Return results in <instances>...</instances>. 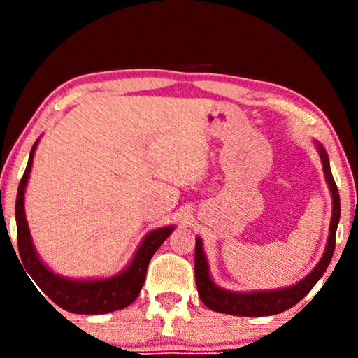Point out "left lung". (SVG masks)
I'll use <instances>...</instances> for the list:
<instances>
[{
	"mask_svg": "<svg viewBox=\"0 0 358 358\" xmlns=\"http://www.w3.org/2000/svg\"><path fill=\"white\" fill-rule=\"evenodd\" d=\"M320 159H322L324 173L327 178V183L330 186L331 197H333V215L330 222V235L329 241H327V250L324 252L322 259L317 264L310 275L305 280L295 284L292 287L281 289V290H270V292H252V294H238V292H229V290L220 289L210 280L207 259L202 250L201 238L196 240V256H194V273H196V286L201 300L205 306L216 313L232 314V316H245V317H260V316H273V314H280L282 311L289 310L294 305H296L303 296H305L310 290L314 287L322 275L325 273L327 266H329L330 260L333 257V251H335L336 243V227L339 221V215H341V207H339V194L338 186L333 180V175L330 171L329 156H327L322 145H317Z\"/></svg>",
	"mask_w": 358,
	"mask_h": 358,
	"instance_id": "8db88e82",
	"label": "left lung"
}]
</instances>
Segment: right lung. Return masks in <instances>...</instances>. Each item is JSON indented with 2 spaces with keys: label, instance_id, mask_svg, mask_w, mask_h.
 <instances>
[{
  "label": "right lung",
  "instance_id": "right-lung-1",
  "mask_svg": "<svg viewBox=\"0 0 358 358\" xmlns=\"http://www.w3.org/2000/svg\"><path fill=\"white\" fill-rule=\"evenodd\" d=\"M38 142L33 145L31 153L25 169V173L20 180L19 191L15 201V221H17V243L19 254L25 266L27 273L31 276L42 292L55 305L63 310L76 314H106L123 310L129 306L141 294V289L147 278V268L151 257L164 240L172 234L173 227L157 229L150 232L138 248L131 265L123 273L110 278V280L99 281H71L53 275L47 266L41 262L36 254L29 230L25 220V207H23V196L28 183L29 172H31L33 155ZM45 299V296H44Z\"/></svg>",
  "mask_w": 358,
  "mask_h": 358
}]
</instances>
